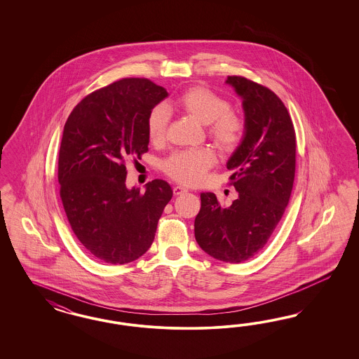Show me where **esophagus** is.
<instances>
[{
	"instance_id": "obj_1",
	"label": "esophagus",
	"mask_w": 359,
	"mask_h": 359,
	"mask_svg": "<svg viewBox=\"0 0 359 359\" xmlns=\"http://www.w3.org/2000/svg\"><path fill=\"white\" fill-rule=\"evenodd\" d=\"M185 192H187V188H184V187H182V185H175V187H174V195L175 196L183 195V194H185Z\"/></svg>"
}]
</instances>
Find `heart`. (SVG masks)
<instances>
[{"label": "heart", "mask_w": 359, "mask_h": 359, "mask_svg": "<svg viewBox=\"0 0 359 359\" xmlns=\"http://www.w3.org/2000/svg\"><path fill=\"white\" fill-rule=\"evenodd\" d=\"M167 108L185 113L198 123L208 125V137L222 152L234 151L243 138V118L230 110V104L226 98L219 96L209 88H188L170 101ZM168 118V111L162 105L154 107L149 111L146 129L149 140L152 143L164 141ZM215 163V152L207 147H201L175 151L164 161L163 170L176 182L194 185L203 182L208 170L212 168Z\"/></svg>", "instance_id": "1"}]
</instances>
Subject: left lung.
I'll return each mask as SVG.
<instances>
[{"label": "left lung", "instance_id": "obj_1", "mask_svg": "<svg viewBox=\"0 0 359 359\" xmlns=\"http://www.w3.org/2000/svg\"><path fill=\"white\" fill-rule=\"evenodd\" d=\"M242 98L245 135L226 163L238 192L222 207L212 192L201 194L195 219L198 246L218 261L241 263L257 255L288 205L296 168L294 123L271 89L242 76H228Z\"/></svg>", "mask_w": 359, "mask_h": 359}]
</instances>
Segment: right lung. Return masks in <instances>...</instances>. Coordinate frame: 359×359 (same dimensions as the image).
<instances>
[{
	"label": "right lung",
	"mask_w": 359,
	"mask_h": 359,
	"mask_svg": "<svg viewBox=\"0 0 359 359\" xmlns=\"http://www.w3.org/2000/svg\"><path fill=\"white\" fill-rule=\"evenodd\" d=\"M149 79H122L83 98L65 122L57 180L68 222L97 261L125 264L150 249L158 221L172 198L155 179L129 189L126 159L149 151L147 114L167 97Z\"/></svg>",
	"instance_id": "obj_1"
}]
</instances>
